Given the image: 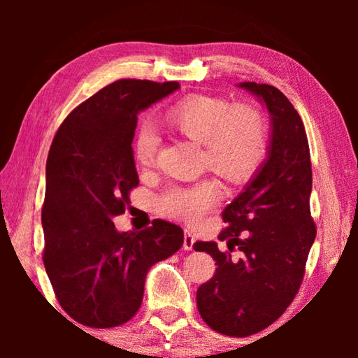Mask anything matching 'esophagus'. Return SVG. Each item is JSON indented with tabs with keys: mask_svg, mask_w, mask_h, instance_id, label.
<instances>
[{
	"mask_svg": "<svg viewBox=\"0 0 358 358\" xmlns=\"http://www.w3.org/2000/svg\"><path fill=\"white\" fill-rule=\"evenodd\" d=\"M194 241H196V238H194V234L191 232V230H185V240H183V248L186 251H192V246H194Z\"/></svg>",
	"mask_w": 358,
	"mask_h": 358,
	"instance_id": "esophagus-1",
	"label": "esophagus"
}]
</instances>
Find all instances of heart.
<instances>
[{"mask_svg": "<svg viewBox=\"0 0 358 358\" xmlns=\"http://www.w3.org/2000/svg\"><path fill=\"white\" fill-rule=\"evenodd\" d=\"M166 123L180 136L202 143L203 162L227 183H246L262 164L268 147L265 118L256 107L238 104L208 94H194L169 108ZM159 138L151 126L138 129L134 159L141 167L155 164ZM220 199L215 181L192 186H171L159 197L162 215L185 221H199Z\"/></svg>", "mask_w": 358, "mask_h": 358, "instance_id": "heart-1", "label": "heart"}]
</instances>
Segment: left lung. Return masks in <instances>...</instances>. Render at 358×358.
Returning <instances> with one entry per match:
<instances>
[{
    "instance_id": "obj_1",
    "label": "left lung",
    "mask_w": 358,
    "mask_h": 358,
    "mask_svg": "<svg viewBox=\"0 0 358 358\" xmlns=\"http://www.w3.org/2000/svg\"><path fill=\"white\" fill-rule=\"evenodd\" d=\"M270 113L266 157L237 197L222 211L226 229L216 241L194 250L216 260L215 276L197 289V310L217 333L250 336L287 310L300 289L308 254L316 238L310 213L313 172L310 145L299 112L280 90L266 83L237 85ZM234 250L240 258L231 256Z\"/></svg>"
}]
</instances>
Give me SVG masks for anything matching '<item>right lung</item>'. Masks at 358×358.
I'll use <instances>...</instances> for the list:
<instances>
[{
  "label": "right lung",
  "mask_w": 358,
  "mask_h": 358,
  "mask_svg": "<svg viewBox=\"0 0 358 358\" xmlns=\"http://www.w3.org/2000/svg\"><path fill=\"white\" fill-rule=\"evenodd\" d=\"M180 88L178 82L123 80L76 107L59 126L45 166L44 265L63 310L82 325L110 329L142 305L145 278L183 245V229L155 220L118 232L138 185L132 138L137 115Z\"/></svg>",
  "instance_id": "right-lung-1"
}]
</instances>
